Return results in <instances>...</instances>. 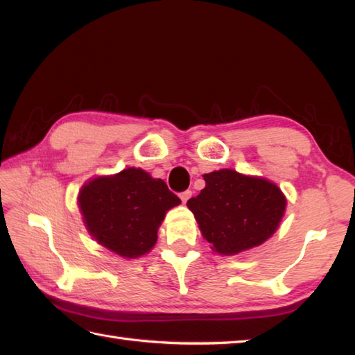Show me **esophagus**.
<instances>
[{
	"mask_svg": "<svg viewBox=\"0 0 355 355\" xmlns=\"http://www.w3.org/2000/svg\"><path fill=\"white\" fill-rule=\"evenodd\" d=\"M191 195H192V191H184V192L180 193V198H182V201H183V202H186L187 200L191 198Z\"/></svg>",
	"mask_w": 355,
	"mask_h": 355,
	"instance_id": "34e87169",
	"label": "esophagus"
}]
</instances>
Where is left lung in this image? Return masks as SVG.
<instances>
[{
    "mask_svg": "<svg viewBox=\"0 0 355 355\" xmlns=\"http://www.w3.org/2000/svg\"><path fill=\"white\" fill-rule=\"evenodd\" d=\"M202 178L206 187L187 201V207L214 252L241 253L266 243L277 230L286 200L275 183L233 169L205 173Z\"/></svg>",
    "mask_w": 355,
    "mask_h": 355,
    "instance_id": "obj_1",
    "label": "left lung"
}]
</instances>
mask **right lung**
<instances>
[{
	"instance_id": "1",
	"label": "right lung",
	"mask_w": 355,
	"mask_h": 355,
	"mask_svg": "<svg viewBox=\"0 0 355 355\" xmlns=\"http://www.w3.org/2000/svg\"><path fill=\"white\" fill-rule=\"evenodd\" d=\"M180 202L163 180L140 168L89 180L78 197L89 235L126 259L153 250L166 212Z\"/></svg>"
}]
</instances>
